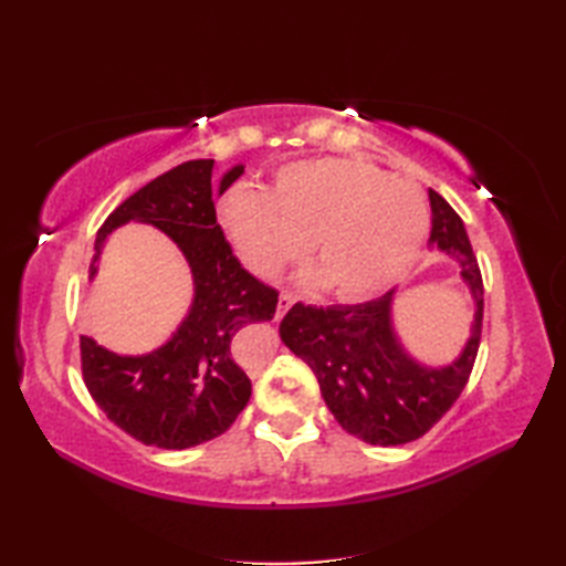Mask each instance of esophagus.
I'll return each mask as SVG.
<instances>
[{
    "label": "esophagus",
    "instance_id": "1",
    "mask_svg": "<svg viewBox=\"0 0 566 566\" xmlns=\"http://www.w3.org/2000/svg\"><path fill=\"white\" fill-rule=\"evenodd\" d=\"M294 302H296V298L292 296V294H282L280 298H276V321H280L284 314H286V311H290L292 306H294Z\"/></svg>",
    "mask_w": 566,
    "mask_h": 566
}]
</instances>
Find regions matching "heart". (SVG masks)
Wrapping results in <instances>:
<instances>
[{"instance_id":"heart-1","label":"heart","mask_w":566,"mask_h":566,"mask_svg":"<svg viewBox=\"0 0 566 566\" xmlns=\"http://www.w3.org/2000/svg\"><path fill=\"white\" fill-rule=\"evenodd\" d=\"M221 223L250 272L274 274L308 243L316 268L302 284H331L338 298L365 302L411 268L428 233V207L416 185L377 165L323 158L282 167L270 195L233 191Z\"/></svg>"}]
</instances>
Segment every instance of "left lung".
Masks as SVG:
<instances>
[{"label":"left lung","mask_w":566,"mask_h":566,"mask_svg":"<svg viewBox=\"0 0 566 566\" xmlns=\"http://www.w3.org/2000/svg\"><path fill=\"white\" fill-rule=\"evenodd\" d=\"M428 248L460 260V282L474 316L462 350L448 365H426L408 353L394 323L396 290L355 306L294 304L280 338L314 369L323 401L350 436L369 444L418 440L450 411L472 375L484 318V284L464 223L438 191L428 189Z\"/></svg>","instance_id":"1"}]
</instances>
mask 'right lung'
Returning a JSON list of instances; mask_svg holds the SVG:
<instances>
[{
  "label": "right lung",
  "mask_w": 566,
  "mask_h": 566,
  "mask_svg": "<svg viewBox=\"0 0 566 566\" xmlns=\"http://www.w3.org/2000/svg\"><path fill=\"white\" fill-rule=\"evenodd\" d=\"M213 160H189L155 177L109 213L94 238L90 276L109 238L128 223L158 228L182 252L195 294L185 318L160 347L143 355L114 353L80 335L82 375L106 418L153 448L187 450L233 426L252 384L233 357V338L250 323L274 318L276 292L240 268L216 223L221 197L245 165L211 185Z\"/></svg>",
  "instance_id": "right-lung-1"
}]
</instances>
